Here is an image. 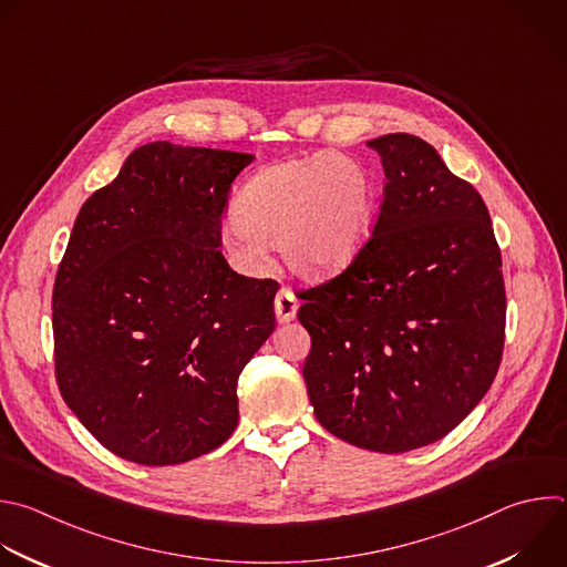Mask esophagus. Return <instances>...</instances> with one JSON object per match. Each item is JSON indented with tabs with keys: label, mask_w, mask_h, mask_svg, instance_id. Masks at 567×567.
Here are the masks:
<instances>
[{
	"label": "esophagus",
	"mask_w": 567,
	"mask_h": 567,
	"mask_svg": "<svg viewBox=\"0 0 567 567\" xmlns=\"http://www.w3.org/2000/svg\"><path fill=\"white\" fill-rule=\"evenodd\" d=\"M274 309H276V318H278L280 324L291 322V320L296 318V311H298V298L291 293V289L282 287V289L276 293Z\"/></svg>",
	"instance_id": "1"
}]
</instances>
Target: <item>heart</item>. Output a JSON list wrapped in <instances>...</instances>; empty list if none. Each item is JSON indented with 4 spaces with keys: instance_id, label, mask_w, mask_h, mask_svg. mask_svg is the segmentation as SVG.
Here are the masks:
<instances>
[{
    "instance_id": "b5f03b06",
    "label": "heart",
    "mask_w": 567,
    "mask_h": 567,
    "mask_svg": "<svg viewBox=\"0 0 567 567\" xmlns=\"http://www.w3.org/2000/svg\"><path fill=\"white\" fill-rule=\"evenodd\" d=\"M379 184L360 159L342 153L293 157L258 171L240 192L225 225L227 249L245 265L280 247L287 267L307 280L349 269L362 254Z\"/></svg>"
}]
</instances>
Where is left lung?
<instances>
[{
  "label": "left lung",
  "instance_id": "8db88e82",
  "mask_svg": "<svg viewBox=\"0 0 567 567\" xmlns=\"http://www.w3.org/2000/svg\"><path fill=\"white\" fill-rule=\"evenodd\" d=\"M385 194L355 262L305 291L302 367L318 423L401 454L450 434L487 394L505 338V287L476 188L410 133L367 142Z\"/></svg>",
  "mask_w": 567,
  "mask_h": 567
}]
</instances>
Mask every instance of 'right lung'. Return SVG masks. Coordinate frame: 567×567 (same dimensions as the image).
<instances>
[{"instance_id":"obj_1","label":"right lung","mask_w":567,"mask_h":567,"mask_svg":"<svg viewBox=\"0 0 567 567\" xmlns=\"http://www.w3.org/2000/svg\"><path fill=\"white\" fill-rule=\"evenodd\" d=\"M251 153L151 142L80 209L53 287L55 375L115 456L177 465L238 425V375L276 327V280L236 274L220 216Z\"/></svg>"}]
</instances>
